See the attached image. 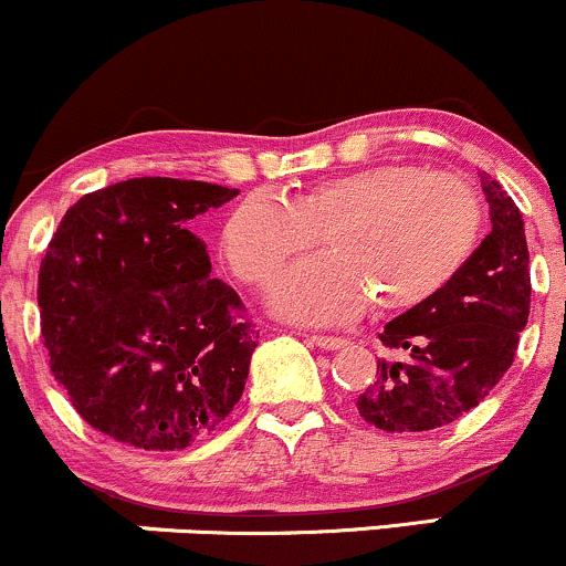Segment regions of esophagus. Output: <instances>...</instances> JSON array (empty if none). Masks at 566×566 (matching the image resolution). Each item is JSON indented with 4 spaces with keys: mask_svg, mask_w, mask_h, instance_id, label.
Wrapping results in <instances>:
<instances>
[{
    "mask_svg": "<svg viewBox=\"0 0 566 566\" xmlns=\"http://www.w3.org/2000/svg\"><path fill=\"white\" fill-rule=\"evenodd\" d=\"M308 340H312L314 346H319V349H340V346L346 344V338H338V335H308Z\"/></svg>",
    "mask_w": 566,
    "mask_h": 566,
    "instance_id": "obj_1",
    "label": "esophagus"
}]
</instances>
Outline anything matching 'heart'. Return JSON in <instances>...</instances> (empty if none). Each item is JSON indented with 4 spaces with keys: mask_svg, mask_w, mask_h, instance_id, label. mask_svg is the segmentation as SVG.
Here are the masks:
<instances>
[{
    "mask_svg": "<svg viewBox=\"0 0 566 566\" xmlns=\"http://www.w3.org/2000/svg\"><path fill=\"white\" fill-rule=\"evenodd\" d=\"M483 203L462 177L416 164H378L322 179L293 203L244 198L222 231L228 265L265 290L325 235L331 258L297 265L273 290L279 314L301 322L411 312L468 269L481 244Z\"/></svg>",
    "mask_w": 566,
    "mask_h": 566,
    "instance_id": "1",
    "label": "heart"
}]
</instances>
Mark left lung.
Here are the masks:
<instances>
[{
    "mask_svg": "<svg viewBox=\"0 0 566 566\" xmlns=\"http://www.w3.org/2000/svg\"><path fill=\"white\" fill-rule=\"evenodd\" d=\"M492 233L454 282L424 306L387 322L376 381L357 411L384 432H424L473 411L513 365L530 319V250L518 207L483 174Z\"/></svg>",
    "mask_w": 566,
    "mask_h": 566,
    "instance_id": "obj_1",
    "label": "left lung"
}]
</instances>
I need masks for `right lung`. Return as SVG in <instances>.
Returning a JSON list of instances; mask_svg holds the SVG:
<instances>
[{"instance_id": "add662e5", "label": "right lung", "mask_w": 566, "mask_h": 566, "mask_svg": "<svg viewBox=\"0 0 566 566\" xmlns=\"http://www.w3.org/2000/svg\"><path fill=\"white\" fill-rule=\"evenodd\" d=\"M235 192L136 177L83 196L55 228L36 282L51 370L117 443L188 449L244 392L258 331L190 231Z\"/></svg>"}]
</instances>
